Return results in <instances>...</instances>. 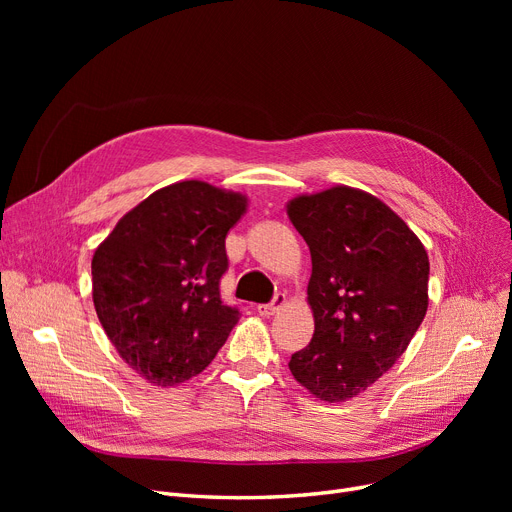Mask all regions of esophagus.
Segmentation results:
<instances>
[{"mask_svg": "<svg viewBox=\"0 0 512 512\" xmlns=\"http://www.w3.org/2000/svg\"><path fill=\"white\" fill-rule=\"evenodd\" d=\"M286 303V297L284 294H274V299L270 303H263V305H257V313L267 317V315H274L282 305Z\"/></svg>", "mask_w": 512, "mask_h": 512, "instance_id": "34e87169", "label": "esophagus"}]
</instances>
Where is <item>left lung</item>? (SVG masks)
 I'll return each instance as SVG.
<instances>
[{"instance_id":"obj_1","label":"left lung","mask_w":512,"mask_h":512,"mask_svg":"<svg viewBox=\"0 0 512 512\" xmlns=\"http://www.w3.org/2000/svg\"><path fill=\"white\" fill-rule=\"evenodd\" d=\"M288 218L311 251V342L290 371L319 400L353 398L386 373L427 311L429 259L398 215L357 188L297 197Z\"/></svg>"}]
</instances>
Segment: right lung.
I'll list each match as a JSON object with an SVG mask.
<instances>
[{
	"mask_svg": "<svg viewBox=\"0 0 512 512\" xmlns=\"http://www.w3.org/2000/svg\"><path fill=\"white\" fill-rule=\"evenodd\" d=\"M247 199L184 180L149 195L93 255V303L120 357L155 386L201 373L238 321L224 303L226 234Z\"/></svg>",
	"mask_w": 512,
	"mask_h": 512,
	"instance_id": "right-lung-1",
	"label": "right lung"
}]
</instances>
